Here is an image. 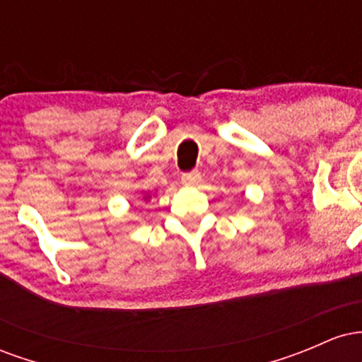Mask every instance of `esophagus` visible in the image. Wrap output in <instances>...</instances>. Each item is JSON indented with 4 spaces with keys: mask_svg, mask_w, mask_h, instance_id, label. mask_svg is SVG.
Wrapping results in <instances>:
<instances>
[{
    "mask_svg": "<svg viewBox=\"0 0 362 362\" xmlns=\"http://www.w3.org/2000/svg\"><path fill=\"white\" fill-rule=\"evenodd\" d=\"M201 180H202V175L199 172H187V173H184V175H182V184L184 185H187V187H195V185H199L201 184Z\"/></svg>",
    "mask_w": 362,
    "mask_h": 362,
    "instance_id": "1",
    "label": "esophagus"
}]
</instances>
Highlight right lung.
Masks as SVG:
<instances>
[{"label":"right lung","mask_w":362,"mask_h":362,"mask_svg":"<svg viewBox=\"0 0 362 362\" xmlns=\"http://www.w3.org/2000/svg\"><path fill=\"white\" fill-rule=\"evenodd\" d=\"M143 199H144V201H148V199H151V195H144Z\"/></svg>","instance_id":"right-lung-1"}]
</instances>
